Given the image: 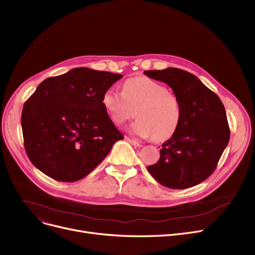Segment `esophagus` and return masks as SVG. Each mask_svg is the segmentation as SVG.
I'll return each instance as SVG.
<instances>
[{
	"label": "esophagus",
	"instance_id": "1",
	"mask_svg": "<svg viewBox=\"0 0 255 255\" xmlns=\"http://www.w3.org/2000/svg\"><path fill=\"white\" fill-rule=\"evenodd\" d=\"M127 140L134 146H142V143L140 141H138L137 139H134V138H131V137H127Z\"/></svg>",
	"mask_w": 255,
	"mask_h": 255
}]
</instances>
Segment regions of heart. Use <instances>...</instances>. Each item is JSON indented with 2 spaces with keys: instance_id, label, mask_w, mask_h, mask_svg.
<instances>
[{
  "instance_id": "1",
  "label": "heart",
  "mask_w": 255,
  "mask_h": 255,
  "mask_svg": "<svg viewBox=\"0 0 255 255\" xmlns=\"http://www.w3.org/2000/svg\"><path fill=\"white\" fill-rule=\"evenodd\" d=\"M102 103L117 125L135 115L138 119L130 130L140 137L153 136L155 141L170 138L181 124L182 111L177 96L165 85L145 76L127 79L122 92L107 90Z\"/></svg>"
}]
</instances>
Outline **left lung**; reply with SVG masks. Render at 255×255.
I'll return each instance as SVG.
<instances>
[{
	"instance_id": "left-lung-1",
	"label": "left lung",
	"mask_w": 255,
	"mask_h": 255,
	"mask_svg": "<svg viewBox=\"0 0 255 255\" xmlns=\"http://www.w3.org/2000/svg\"><path fill=\"white\" fill-rule=\"evenodd\" d=\"M180 101L181 124L162 144L158 162L148 168L153 178L171 189H185L207 180L230 140V127L220 98L193 74L179 68L149 70Z\"/></svg>"
}]
</instances>
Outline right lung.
<instances>
[{"instance_id": "obj_1", "label": "right lung", "mask_w": 255, "mask_h": 255, "mask_svg": "<svg viewBox=\"0 0 255 255\" xmlns=\"http://www.w3.org/2000/svg\"><path fill=\"white\" fill-rule=\"evenodd\" d=\"M123 75L75 68L44 79L24 102L21 128L31 162L61 182L85 178L123 139L102 97Z\"/></svg>"}]
</instances>
